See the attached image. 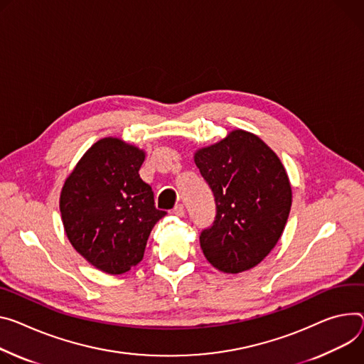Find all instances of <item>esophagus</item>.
Returning <instances> with one entry per match:
<instances>
[{"instance_id":"esophagus-1","label":"esophagus","mask_w":364,"mask_h":364,"mask_svg":"<svg viewBox=\"0 0 364 364\" xmlns=\"http://www.w3.org/2000/svg\"><path fill=\"white\" fill-rule=\"evenodd\" d=\"M173 213L176 215V216H184V206L183 205H177L174 209H173Z\"/></svg>"}]
</instances>
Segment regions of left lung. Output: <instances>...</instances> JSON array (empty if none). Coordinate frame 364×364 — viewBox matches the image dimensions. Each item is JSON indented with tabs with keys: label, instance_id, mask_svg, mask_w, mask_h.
Wrapping results in <instances>:
<instances>
[{
	"label": "left lung",
	"instance_id": "1",
	"mask_svg": "<svg viewBox=\"0 0 364 364\" xmlns=\"http://www.w3.org/2000/svg\"><path fill=\"white\" fill-rule=\"evenodd\" d=\"M194 162L216 202L213 226L200 235L206 259L223 273L255 267L276 247L289 218L291 186L284 165L242 129L197 149Z\"/></svg>",
	"mask_w": 364,
	"mask_h": 364
}]
</instances>
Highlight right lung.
<instances>
[{"mask_svg":"<svg viewBox=\"0 0 364 364\" xmlns=\"http://www.w3.org/2000/svg\"><path fill=\"white\" fill-rule=\"evenodd\" d=\"M145 151L119 138L97 141L60 190L59 209L74 250L107 274H123L144 258L154 225L165 215L139 177Z\"/></svg>","mask_w":364,"mask_h":364,"instance_id":"obj_1","label":"right lung"}]
</instances>
